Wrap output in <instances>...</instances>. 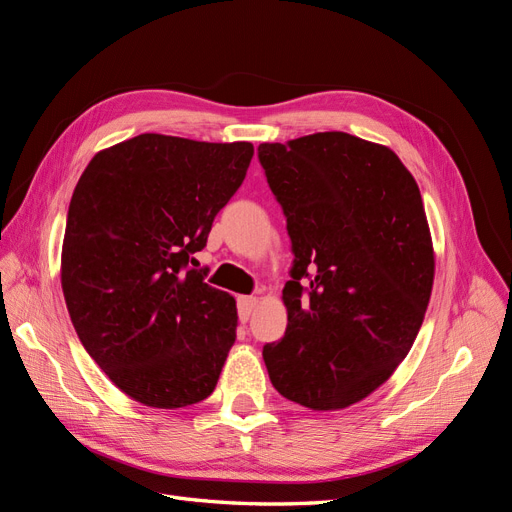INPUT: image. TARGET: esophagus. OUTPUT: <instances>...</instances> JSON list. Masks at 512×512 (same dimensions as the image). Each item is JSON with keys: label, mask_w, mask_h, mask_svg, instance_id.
I'll list each match as a JSON object with an SVG mask.
<instances>
[{"label": "esophagus", "mask_w": 512, "mask_h": 512, "mask_svg": "<svg viewBox=\"0 0 512 512\" xmlns=\"http://www.w3.org/2000/svg\"><path fill=\"white\" fill-rule=\"evenodd\" d=\"M239 316L241 320H250V316L254 314V309L258 305L256 297H239Z\"/></svg>", "instance_id": "obj_1"}]
</instances>
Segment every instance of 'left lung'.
<instances>
[{
    "label": "left lung",
    "mask_w": 512,
    "mask_h": 512,
    "mask_svg": "<svg viewBox=\"0 0 512 512\" xmlns=\"http://www.w3.org/2000/svg\"><path fill=\"white\" fill-rule=\"evenodd\" d=\"M258 158L294 252L288 327L262 359L294 404L344 410L393 376L423 324L436 254L421 192L393 149L346 132L262 143Z\"/></svg>",
    "instance_id": "8db88e82"
}]
</instances>
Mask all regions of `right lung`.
Instances as JSON below:
<instances>
[{
    "instance_id": "1",
    "label": "right lung",
    "mask_w": 512,
    "mask_h": 512,
    "mask_svg": "<svg viewBox=\"0 0 512 512\" xmlns=\"http://www.w3.org/2000/svg\"><path fill=\"white\" fill-rule=\"evenodd\" d=\"M252 143L138 134L76 183L61 290L81 344L121 393L175 410L207 399L237 337V303L190 269L239 190Z\"/></svg>"
}]
</instances>
